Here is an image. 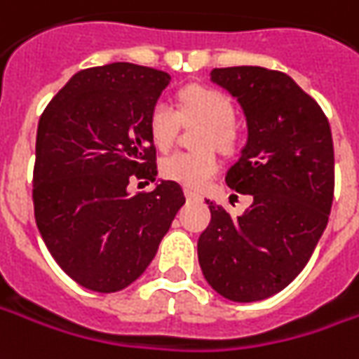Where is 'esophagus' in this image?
Segmentation results:
<instances>
[{"label": "esophagus", "instance_id": "1", "mask_svg": "<svg viewBox=\"0 0 359 359\" xmlns=\"http://www.w3.org/2000/svg\"><path fill=\"white\" fill-rule=\"evenodd\" d=\"M184 194H187V200L189 202H194V200H202L198 192H194V190H184Z\"/></svg>", "mask_w": 359, "mask_h": 359}]
</instances>
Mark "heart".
Returning <instances> with one entry per match:
<instances>
[{"label":"heart","instance_id":"obj_1","mask_svg":"<svg viewBox=\"0 0 359 359\" xmlns=\"http://www.w3.org/2000/svg\"><path fill=\"white\" fill-rule=\"evenodd\" d=\"M233 104L220 90L208 86H187L179 94V114L167 102H157L147 118L153 145L159 151L172 147L182 123H202L196 145L204 149L179 151L161 161V175L187 189H200L218 172L220 161L212 147L222 153L236 151L240 131L233 121Z\"/></svg>","mask_w":359,"mask_h":359}]
</instances>
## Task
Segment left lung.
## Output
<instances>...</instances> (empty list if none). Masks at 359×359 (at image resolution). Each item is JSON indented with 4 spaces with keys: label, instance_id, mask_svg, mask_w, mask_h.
<instances>
[{
    "label": "left lung",
    "instance_id": "8db88e82",
    "mask_svg": "<svg viewBox=\"0 0 359 359\" xmlns=\"http://www.w3.org/2000/svg\"><path fill=\"white\" fill-rule=\"evenodd\" d=\"M212 80L238 97L248 145L226 182L253 204L241 216L210 200L198 238L206 281L224 299L255 302L283 291L304 269L328 224L334 145L323 108L291 76L262 67L214 68Z\"/></svg>",
    "mask_w": 359,
    "mask_h": 359
}]
</instances>
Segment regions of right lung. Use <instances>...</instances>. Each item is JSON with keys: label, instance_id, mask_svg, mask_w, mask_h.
<instances>
[{"label": "right lung", "instance_id": "right-lung-1", "mask_svg": "<svg viewBox=\"0 0 359 359\" xmlns=\"http://www.w3.org/2000/svg\"><path fill=\"white\" fill-rule=\"evenodd\" d=\"M169 82L167 72L131 62L86 68L39 119L36 228L58 267L90 291L135 281L187 200L175 180L128 192L129 182L157 177L147 118Z\"/></svg>", "mask_w": 359, "mask_h": 359}]
</instances>
